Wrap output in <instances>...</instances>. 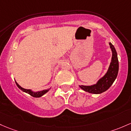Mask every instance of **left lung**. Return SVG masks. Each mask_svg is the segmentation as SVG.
<instances>
[{"instance_id":"left-lung-1","label":"left lung","mask_w":131,"mask_h":131,"mask_svg":"<svg viewBox=\"0 0 131 131\" xmlns=\"http://www.w3.org/2000/svg\"><path fill=\"white\" fill-rule=\"evenodd\" d=\"M109 44L112 51V58L107 72L103 77L101 78L96 84L91 86H79L84 91L92 94H101L108 90L117 78L119 71L117 54L113 44L111 42H109Z\"/></svg>"}]
</instances>
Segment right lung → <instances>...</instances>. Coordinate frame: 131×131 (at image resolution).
Listing matches in <instances>:
<instances>
[{"label": "right lung", "instance_id": "add662e5", "mask_svg": "<svg viewBox=\"0 0 131 131\" xmlns=\"http://www.w3.org/2000/svg\"><path fill=\"white\" fill-rule=\"evenodd\" d=\"M15 83H16L17 86H18V88L20 89V90H21V91L25 92V93H28V94H29L30 95H31V96H33V97H41V96L44 95L45 93H47V92H48L50 90V88H48V89H47V90H41V91H32L31 90H30V89H25V88H24L21 87L20 86L19 84L17 83V81H15Z\"/></svg>", "mask_w": 131, "mask_h": 131}]
</instances>
